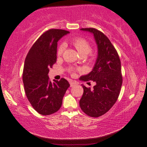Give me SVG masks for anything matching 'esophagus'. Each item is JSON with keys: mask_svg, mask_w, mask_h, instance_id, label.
Here are the masks:
<instances>
[{"mask_svg": "<svg viewBox=\"0 0 147 147\" xmlns=\"http://www.w3.org/2000/svg\"><path fill=\"white\" fill-rule=\"evenodd\" d=\"M77 82L76 81H70V87H73V86H75L76 85H77Z\"/></svg>", "mask_w": 147, "mask_h": 147, "instance_id": "34e87169", "label": "esophagus"}]
</instances>
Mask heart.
<instances>
[{
  "label": "heart",
  "instance_id": "b5f03b06",
  "mask_svg": "<svg viewBox=\"0 0 147 147\" xmlns=\"http://www.w3.org/2000/svg\"><path fill=\"white\" fill-rule=\"evenodd\" d=\"M70 43L75 48L77 49L78 52L80 54L81 56H85L87 55L88 54H89V52H91V45L89 43V42L87 40H85V38H81V37H77V38H72L71 41H70ZM64 49V47L63 45H61L58 47V50H57V55L58 56H61L62 54V52H63ZM91 57L93 58L94 55L93 54H90ZM68 72L70 73L73 74L75 72V69L73 68H68Z\"/></svg>",
  "mask_w": 147,
  "mask_h": 147
}]
</instances>
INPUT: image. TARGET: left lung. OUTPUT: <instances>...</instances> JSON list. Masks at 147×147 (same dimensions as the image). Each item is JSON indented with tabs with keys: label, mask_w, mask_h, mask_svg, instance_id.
Listing matches in <instances>:
<instances>
[{
	"label": "left lung",
	"mask_w": 147,
	"mask_h": 147,
	"mask_svg": "<svg viewBox=\"0 0 147 147\" xmlns=\"http://www.w3.org/2000/svg\"><path fill=\"white\" fill-rule=\"evenodd\" d=\"M81 30L93 34L98 48V55L92 71L82 76V81H93L96 83L91 88L83 86L80 107L87 116L97 118L105 114L116 102L122 85L121 62L118 52L108 38L95 28Z\"/></svg>",
	"instance_id": "obj_1"
}]
</instances>
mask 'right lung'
I'll return each mask as SVG.
<instances>
[{
	"instance_id": "1",
	"label": "right lung",
	"mask_w": 147,
	"mask_h": 147,
	"mask_svg": "<svg viewBox=\"0 0 147 147\" xmlns=\"http://www.w3.org/2000/svg\"><path fill=\"white\" fill-rule=\"evenodd\" d=\"M68 33L58 29L46 31L31 46L25 58L23 71L25 95L35 110L44 116L59 110L70 87L64 78L52 83L48 75L49 68L56 62L57 42Z\"/></svg>"
}]
</instances>
